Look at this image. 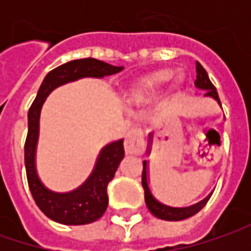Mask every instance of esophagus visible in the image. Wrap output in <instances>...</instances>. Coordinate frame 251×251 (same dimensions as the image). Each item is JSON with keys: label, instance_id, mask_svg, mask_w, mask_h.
Instances as JSON below:
<instances>
[{"label": "esophagus", "instance_id": "34e87169", "mask_svg": "<svg viewBox=\"0 0 251 251\" xmlns=\"http://www.w3.org/2000/svg\"><path fill=\"white\" fill-rule=\"evenodd\" d=\"M124 148L127 153L132 155H141L145 152V141H144V132L141 128H130L126 134Z\"/></svg>", "mask_w": 251, "mask_h": 251}]
</instances>
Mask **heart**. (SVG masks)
<instances>
[{
  "label": "heart",
  "mask_w": 251,
  "mask_h": 251,
  "mask_svg": "<svg viewBox=\"0 0 251 251\" xmlns=\"http://www.w3.org/2000/svg\"><path fill=\"white\" fill-rule=\"evenodd\" d=\"M173 75H175V71L172 68H162V70H158L155 73L147 75L135 85V88L132 91V96L135 99L148 98L151 95L160 91L165 86V83L169 82L173 78Z\"/></svg>",
  "instance_id": "heart-1"
}]
</instances>
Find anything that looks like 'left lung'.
<instances>
[{"mask_svg": "<svg viewBox=\"0 0 251 251\" xmlns=\"http://www.w3.org/2000/svg\"><path fill=\"white\" fill-rule=\"evenodd\" d=\"M196 70H197V79H196V86L201 91H205L204 96H208V98H212L218 101L219 106L221 104V100H219V96H218L217 88L212 85V82L209 81V76H208L207 71L204 70V67L201 64H196ZM144 165V169H142V187H144V191H145V202H147V207L151 211L152 215H155L159 219H165V221H183V219H187V218L196 215L198 211H201L204 205L207 204L208 198L202 200L201 202L198 204H194L191 207H169L166 204L160 202L158 198L155 197L152 194L150 188V183H148V162L144 160L142 162Z\"/></svg>", "mask_w": 251, "mask_h": 251, "instance_id": "8db88e82", "label": "left lung"}]
</instances>
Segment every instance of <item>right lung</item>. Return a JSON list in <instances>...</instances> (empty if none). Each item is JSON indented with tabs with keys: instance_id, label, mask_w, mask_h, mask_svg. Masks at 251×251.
<instances>
[{
	"instance_id": "right-lung-1",
	"label": "right lung",
	"mask_w": 251,
	"mask_h": 251,
	"mask_svg": "<svg viewBox=\"0 0 251 251\" xmlns=\"http://www.w3.org/2000/svg\"><path fill=\"white\" fill-rule=\"evenodd\" d=\"M123 67H114L96 58H82L65 63L46 75L37 96L27 113V137L25 142V166L34 202L46 217L64 225H86L98 221L106 212L109 197L107 184L124 158L123 140L114 141L100 151L91 176L81 187L70 193H55L47 188L36 170V147L39 140V120L46 98L68 82L81 78H103L120 73Z\"/></svg>"
}]
</instances>
